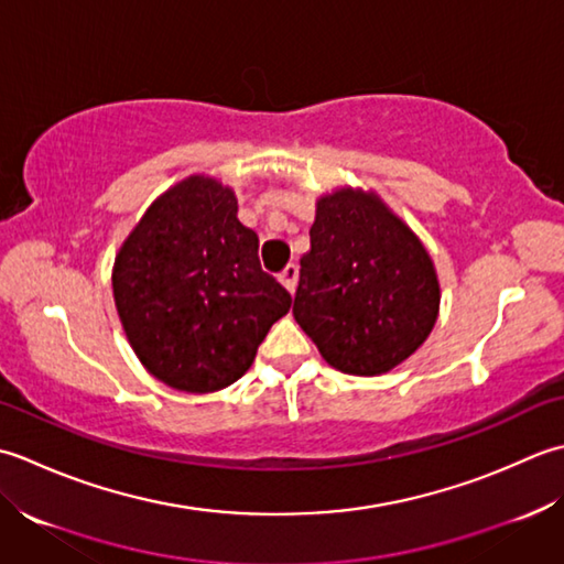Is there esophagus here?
Returning a JSON list of instances; mask_svg holds the SVG:
<instances>
[{
    "label": "esophagus",
    "instance_id": "1",
    "mask_svg": "<svg viewBox=\"0 0 564 564\" xmlns=\"http://www.w3.org/2000/svg\"><path fill=\"white\" fill-rule=\"evenodd\" d=\"M296 280H299V268L294 265V262H290V265H286V268L280 272V282L284 284V290H286V292H292V294H294V290H296Z\"/></svg>",
    "mask_w": 564,
    "mask_h": 564
}]
</instances>
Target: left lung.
<instances>
[{"label":"left lung","instance_id":"obj_1","mask_svg":"<svg viewBox=\"0 0 564 564\" xmlns=\"http://www.w3.org/2000/svg\"><path fill=\"white\" fill-rule=\"evenodd\" d=\"M292 314L330 367L358 377L394 370L438 321L431 252L375 189L336 187L316 199Z\"/></svg>","mask_w":564,"mask_h":564}]
</instances>
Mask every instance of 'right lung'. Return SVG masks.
<instances>
[{
  "label": "right lung",
  "mask_w": 564,
  "mask_h": 564,
  "mask_svg": "<svg viewBox=\"0 0 564 564\" xmlns=\"http://www.w3.org/2000/svg\"><path fill=\"white\" fill-rule=\"evenodd\" d=\"M111 286L135 358L189 394L243 377L292 306L260 268L258 234L238 221L234 187L202 172L148 206L117 252Z\"/></svg>",
  "instance_id": "add662e5"
}]
</instances>
